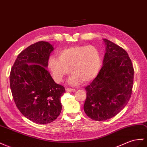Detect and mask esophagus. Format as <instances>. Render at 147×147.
<instances>
[{"label": "esophagus", "mask_w": 147, "mask_h": 147, "mask_svg": "<svg viewBox=\"0 0 147 147\" xmlns=\"http://www.w3.org/2000/svg\"><path fill=\"white\" fill-rule=\"evenodd\" d=\"M66 92H75V89H72V88H67L65 89Z\"/></svg>", "instance_id": "esophagus-1"}]
</instances>
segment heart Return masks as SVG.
Segmentation results:
<instances>
[{
	"label": "heart",
	"mask_w": 147,
	"mask_h": 147,
	"mask_svg": "<svg viewBox=\"0 0 147 147\" xmlns=\"http://www.w3.org/2000/svg\"><path fill=\"white\" fill-rule=\"evenodd\" d=\"M101 66L100 52L93 46L64 49L59 53V58L50 56L47 61V67L56 82H62L70 70L73 74L69 80L71 85H77L81 81H92L100 72Z\"/></svg>",
	"instance_id": "b5f03b06"
}]
</instances>
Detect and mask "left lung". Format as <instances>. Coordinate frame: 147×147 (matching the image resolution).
I'll return each mask as SVG.
<instances>
[{
	"label": "left lung",
	"mask_w": 147,
	"mask_h": 147,
	"mask_svg": "<svg viewBox=\"0 0 147 147\" xmlns=\"http://www.w3.org/2000/svg\"><path fill=\"white\" fill-rule=\"evenodd\" d=\"M106 52L102 67L85 87V113L97 121H106L121 112L131 96L134 71L129 55L122 47L103 39Z\"/></svg>",
	"instance_id": "1"
}]
</instances>
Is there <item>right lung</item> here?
Returning <instances> with one entry per match:
<instances>
[{
  "instance_id": "1",
  "label": "right lung",
  "mask_w": 147,
  "mask_h": 147,
  "mask_svg": "<svg viewBox=\"0 0 147 147\" xmlns=\"http://www.w3.org/2000/svg\"><path fill=\"white\" fill-rule=\"evenodd\" d=\"M54 47L39 41L20 53L11 69L10 88L20 113L37 124L53 122L62 110L64 87L57 84L48 71L47 61Z\"/></svg>"
}]
</instances>
